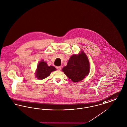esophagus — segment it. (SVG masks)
Here are the masks:
<instances>
[{"label": "esophagus", "mask_w": 127, "mask_h": 127, "mask_svg": "<svg viewBox=\"0 0 127 127\" xmlns=\"http://www.w3.org/2000/svg\"><path fill=\"white\" fill-rule=\"evenodd\" d=\"M61 68H62V67L61 66H58L56 67V69H57L58 71H60L61 70Z\"/></svg>", "instance_id": "obj_1"}]
</instances>
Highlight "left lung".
<instances>
[{"mask_svg": "<svg viewBox=\"0 0 127 127\" xmlns=\"http://www.w3.org/2000/svg\"><path fill=\"white\" fill-rule=\"evenodd\" d=\"M89 63L87 55L83 52L70 57L67 65L62 70L73 82L83 80L89 73Z\"/></svg>", "mask_w": 127, "mask_h": 127, "instance_id": "obj_1", "label": "left lung"}]
</instances>
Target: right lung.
Instances as JSON below:
<instances>
[{"label": "right lung", "mask_w": 127, "mask_h": 127, "mask_svg": "<svg viewBox=\"0 0 127 127\" xmlns=\"http://www.w3.org/2000/svg\"><path fill=\"white\" fill-rule=\"evenodd\" d=\"M56 70L54 67L51 65L48 66L47 63L42 60L37 66L36 77L39 79H43L48 77L52 72L55 71Z\"/></svg>", "instance_id": "1"}]
</instances>
